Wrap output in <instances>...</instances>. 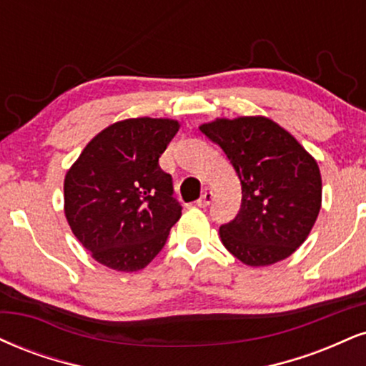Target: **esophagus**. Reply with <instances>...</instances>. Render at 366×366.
Instances as JSON below:
<instances>
[{
	"label": "esophagus",
	"mask_w": 366,
	"mask_h": 366,
	"mask_svg": "<svg viewBox=\"0 0 366 366\" xmlns=\"http://www.w3.org/2000/svg\"><path fill=\"white\" fill-rule=\"evenodd\" d=\"M211 201H213V192L206 191L204 194H202V196L199 197V199H197L196 204L199 206V208H206V206L211 204Z\"/></svg>",
	"instance_id": "esophagus-1"
}]
</instances>
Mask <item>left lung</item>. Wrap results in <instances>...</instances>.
I'll use <instances>...</instances> for the list:
<instances>
[{
	"instance_id": "obj_1",
	"label": "left lung",
	"mask_w": 366,
	"mask_h": 366,
	"mask_svg": "<svg viewBox=\"0 0 366 366\" xmlns=\"http://www.w3.org/2000/svg\"><path fill=\"white\" fill-rule=\"evenodd\" d=\"M199 129L223 149L240 179L239 213L219 227L228 252L247 266H269L292 255L320 211L317 162L266 117L217 119Z\"/></svg>"
}]
</instances>
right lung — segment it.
Instances as JSON below:
<instances>
[{"label":"right lung","instance_id":"obj_1","mask_svg":"<svg viewBox=\"0 0 366 366\" xmlns=\"http://www.w3.org/2000/svg\"><path fill=\"white\" fill-rule=\"evenodd\" d=\"M179 127L172 119L116 122L86 144L66 174V219L104 266L139 271L164 249L182 206L158 158Z\"/></svg>","mask_w":366,"mask_h":366}]
</instances>
